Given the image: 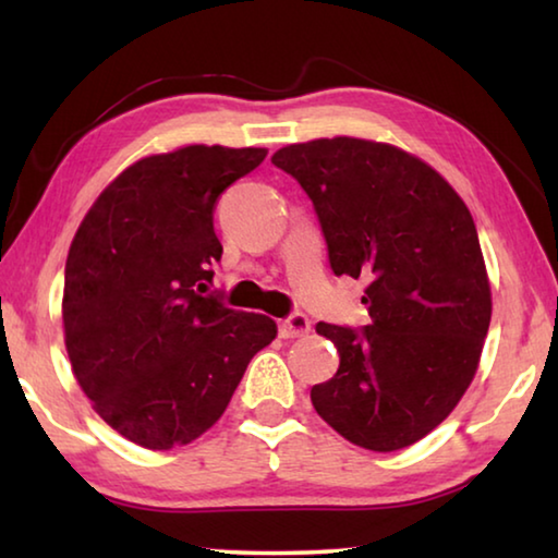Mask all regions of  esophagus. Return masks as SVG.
<instances>
[{
    "mask_svg": "<svg viewBox=\"0 0 558 558\" xmlns=\"http://www.w3.org/2000/svg\"><path fill=\"white\" fill-rule=\"evenodd\" d=\"M310 332V319L302 313H292L290 317L280 319V335L286 339H295V337H305Z\"/></svg>",
    "mask_w": 558,
    "mask_h": 558,
    "instance_id": "34e87169",
    "label": "esophagus"
}]
</instances>
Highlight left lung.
Instances as JSON below:
<instances>
[{"label":"left lung","mask_w":558,"mask_h":558,"mask_svg":"<svg viewBox=\"0 0 558 558\" xmlns=\"http://www.w3.org/2000/svg\"><path fill=\"white\" fill-rule=\"evenodd\" d=\"M270 162L313 202L335 276L369 280V325L317 323L339 369L310 391L315 411L366 450L413 446L462 399L493 317L465 202L418 157L372 140L288 145Z\"/></svg>","instance_id":"obj_1"}]
</instances>
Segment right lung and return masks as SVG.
<instances>
[{
  "label": "right lung",
  "instance_id": "1",
  "mask_svg": "<svg viewBox=\"0 0 558 558\" xmlns=\"http://www.w3.org/2000/svg\"><path fill=\"white\" fill-rule=\"evenodd\" d=\"M268 149L189 145L106 186L75 231L63 282L65 349L81 389L120 436L186 446L229 405L278 327L204 295L221 260L216 199Z\"/></svg>",
  "mask_w": 558,
  "mask_h": 558
}]
</instances>
